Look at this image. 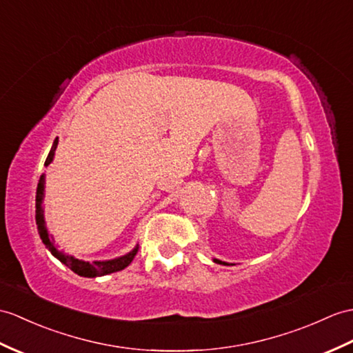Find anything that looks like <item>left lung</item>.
Wrapping results in <instances>:
<instances>
[{
	"label": "left lung",
	"mask_w": 353,
	"mask_h": 353,
	"mask_svg": "<svg viewBox=\"0 0 353 353\" xmlns=\"http://www.w3.org/2000/svg\"><path fill=\"white\" fill-rule=\"evenodd\" d=\"M214 261H215V263H219V265H227L225 261H221V260H218V259H214Z\"/></svg>",
	"instance_id": "1"
}]
</instances>
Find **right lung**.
Instances as JSON below:
<instances>
[{
    "label": "right lung",
    "mask_w": 353,
    "mask_h": 353,
    "mask_svg": "<svg viewBox=\"0 0 353 353\" xmlns=\"http://www.w3.org/2000/svg\"><path fill=\"white\" fill-rule=\"evenodd\" d=\"M57 144H59V138H55V141L51 147V152H49L48 158L45 161L46 167L54 159ZM43 196H45V174L40 176V180L37 183V192H36V224H37V228H39L40 239H42V242L46 245V248L52 252V256H55L57 259L61 261V263H64L65 266L70 268L73 272L81 275V276H88V278L102 276V275H106V274L119 272V270L125 269L126 266L132 263V260L138 252V247H135L132 251L128 252L126 256H121L119 259H112V260H105V261H93V263H90V261H84V260H78L75 257L68 256V254H64L63 251L57 250L55 245H54V239H52V237H49V233H48L46 225H45L43 206H42Z\"/></svg>",
    "instance_id": "1"
}]
</instances>
